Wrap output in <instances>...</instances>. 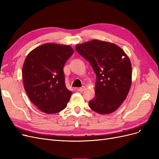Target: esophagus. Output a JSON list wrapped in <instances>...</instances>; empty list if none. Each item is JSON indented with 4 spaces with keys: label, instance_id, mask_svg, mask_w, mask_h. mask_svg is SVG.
<instances>
[{
    "label": "esophagus",
    "instance_id": "esophagus-1",
    "mask_svg": "<svg viewBox=\"0 0 159 159\" xmlns=\"http://www.w3.org/2000/svg\"><path fill=\"white\" fill-rule=\"evenodd\" d=\"M85 86H83V87H81L80 88H78V91H80V92H83L84 91H85Z\"/></svg>",
    "mask_w": 159,
    "mask_h": 159
}]
</instances>
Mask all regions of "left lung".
Listing matches in <instances>:
<instances>
[{
    "label": "left lung",
    "mask_w": 159,
    "mask_h": 159,
    "mask_svg": "<svg viewBox=\"0 0 159 159\" xmlns=\"http://www.w3.org/2000/svg\"><path fill=\"white\" fill-rule=\"evenodd\" d=\"M75 49L96 74L95 95L89 101V107L102 115L114 112L125 100L132 84L128 56L117 45L99 40L77 44Z\"/></svg>",
    "instance_id": "left-lung-1"
}]
</instances>
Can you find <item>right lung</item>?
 Instances as JSON below:
<instances>
[{
    "mask_svg": "<svg viewBox=\"0 0 159 159\" xmlns=\"http://www.w3.org/2000/svg\"><path fill=\"white\" fill-rule=\"evenodd\" d=\"M74 52L70 45L46 43L27 55L22 66L24 87L41 111L55 114L66 107L72 92L66 87L63 68Z\"/></svg>",
    "mask_w": 159,
    "mask_h": 159,
    "instance_id": "1",
    "label": "right lung"
}]
</instances>
